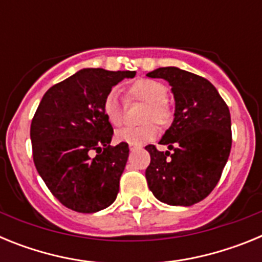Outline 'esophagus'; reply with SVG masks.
<instances>
[{
    "label": "esophagus",
    "instance_id": "1",
    "mask_svg": "<svg viewBox=\"0 0 262 262\" xmlns=\"http://www.w3.org/2000/svg\"><path fill=\"white\" fill-rule=\"evenodd\" d=\"M129 149H131V151H138V149H140V147H139V145H129Z\"/></svg>",
    "mask_w": 262,
    "mask_h": 262
}]
</instances>
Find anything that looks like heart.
<instances>
[{
  "instance_id": "heart-1",
  "label": "heart",
  "mask_w": 262,
  "mask_h": 262,
  "mask_svg": "<svg viewBox=\"0 0 262 262\" xmlns=\"http://www.w3.org/2000/svg\"><path fill=\"white\" fill-rule=\"evenodd\" d=\"M127 101H136L144 103L142 122L144 124L139 127H126L115 134L118 142L127 143L129 145H142L156 136V127L149 122H154L159 127H166L173 119L172 107L166 101V89L163 84L149 78H139L126 88ZM102 111L106 120L111 126L118 127L123 122V108L120 105L118 94L111 90L103 98Z\"/></svg>"
}]
</instances>
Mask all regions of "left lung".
Instances as JSON below:
<instances>
[{
  "label": "left lung",
  "mask_w": 262,
  "mask_h": 262,
  "mask_svg": "<svg viewBox=\"0 0 262 262\" xmlns=\"http://www.w3.org/2000/svg\"><path fill=\"white\" fill-rule=\"evenodd\" d=\"M148 77L164 78L174 96V119L160 144L145 147L149 190L170 206L201 202L216 186L230 156L232 135L228 106L209 80L176 67L159 68Z\"/></svg>",
  "instance_id": "8db88e82"
}]
</instances>
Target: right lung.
Instances as JSON below:
<instances>
[{
	"label": "right lung",
	"instance_id": "obj_1",
	"mask_svg": "<svg viewBox=\"0 0 262 262\" xmlns=\"http://www.w3.org/2000/svg\"><path fill=\"white\" fill-rule=\"evenodd\" d=\"M135 71L84 68L46 92L30 136L39 176L62 205L77 212L101 211L114 202L128 159V144L111 147L114 129L103 98Z\"/></svg>",
	"mask_w": 262,
	"mask_h": 262
}]
</instances>
